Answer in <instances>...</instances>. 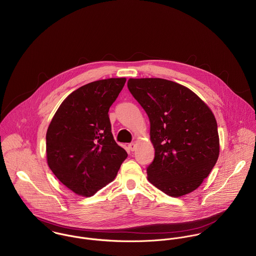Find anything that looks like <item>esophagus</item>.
<instances>
[{"label": "esophagus", "instance_id": "1", "mask_svg": "<svg viewBox=\"0 0 256 256\" xmlns=\"http://www.w3.org/2000/svg\"><path fill=\"white\" fill-rule=\"evenodd\" d=\"M128 148L133 152V150H135V148H136V144H135V143H130V144L128 145Z\"/></svg>", "mask_w": 256, "mask_h": 256}]
</instances>
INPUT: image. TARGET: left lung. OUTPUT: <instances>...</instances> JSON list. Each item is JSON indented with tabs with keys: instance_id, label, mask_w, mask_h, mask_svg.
<instances>
[{
	"instance_id": "1",
	"label": "left lung",
	"mask_w": 256,
	"mask_h": 256,
	"mask_svg": "<svg viewBox=\"0 0 256 256\" xmlns=\"http://www.w3.org/2000/svg\"><path fill=\"white\" fill-rule=\"evenodd\" d=\"M128 88L150 119L154 158L148 180L172 197L197 189L217 162L216 118L191 90L160 78H129Z\"/></svg>"
}]
</instances>
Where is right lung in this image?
Instances as JSON below:
<instances>
[{
  "label": "right lung",
  "mask_w": 256,
  "mask_h": 256,
  "mask_svg": "<svg viewBox=\"0 0 256 256\" xmlns=\"http://www.w3.org/2000/svg\"><path fill=\"white\" fill-rule=\"evenodd\" d=\"M125 82L111 78L78 88L64 100L48 126L47 164L78 195L92 196L111 182L128 156L114 141L108 116Z\"/></svg>",
  "instance_id": "1"
}]
</instances>
